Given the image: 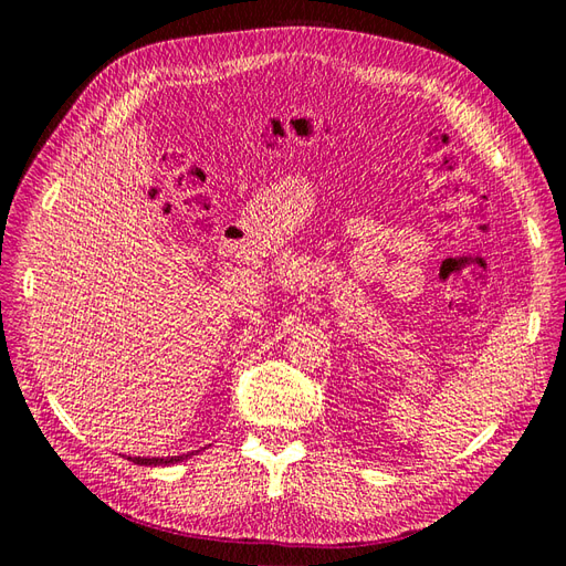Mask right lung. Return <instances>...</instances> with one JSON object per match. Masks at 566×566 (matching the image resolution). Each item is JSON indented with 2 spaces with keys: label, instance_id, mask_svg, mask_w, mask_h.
Returning <instances> with one entry per match:
<instances>
[{
  "label": "right lung",
  "instance_id": "1",
  "mask_svg": "<svg viewBox=\"0 0 566 566\" xmlns=\"http://www.w3.org/2000/svg\"><path fill=\"white\" fill-rule=\"evenodd\" d=\"M193 453H184V455H172V458H127V460H132L134 465H150V468H158V465H175V462H181V460H186V458H191Z\"/></svg>",
  "mask_w": 566,
  "mask_h": 566
}]
</instances>
